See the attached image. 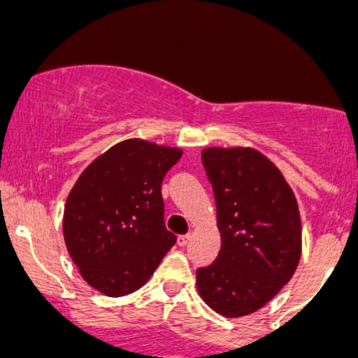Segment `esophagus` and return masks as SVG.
Listing matches in <instances>:
<instances>
[{"label":"esophagus","instance_id":"1","mask_svg":"<svg viewBox=\"0 0 358 358\" xmlns=\"http://www.w3.org/2000/svg\"><path fill=\"white\" fill-rule=\"evenodd\" d=\"M188 239H190V236H188V234H183V236L176 237V244H178V245H187Z\"/></svg>","mask_w":358,"mask_h":358}]
</instances>
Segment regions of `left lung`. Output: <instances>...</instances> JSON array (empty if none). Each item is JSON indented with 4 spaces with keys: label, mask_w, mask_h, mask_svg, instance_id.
Masks as SVG:
<instances>
[{
    "label": "left lung",
    "mask_w": 358,
    "mask_h": 358,
    "mask_svg": "<svg viewBox=\"0 0 358 358\" xmlns=\"http://www.w3.org/2000/svg\"><path fill=\"white\" fill-rule=\"evenodd\" d=\"M202 162L217 203L220 252L196 269L205 305L227 318L261 310L301 257L298 202L279 168L256 148L208 146Z\"/></svg>",
    "instance_id": "1"
}]
</instances>
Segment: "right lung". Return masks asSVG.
I'll return each instance as SVG.
<instances>
[{
  "mask_svg": "<svg viewBox=\"0 0 358 358\" xmlns=\"http://www.w3.org/2000/svg\"><path fill=\"white\" fill-rule=\"evenodd\" d=\"M183 150L129 138L85 166L64 207L65 248L106 296L134 293L176 242L163 220L162 182Z\"/></svg>",
  "mask_w": 358,
  "mask_h": 358,
  "instance_id": "add662e5",
  "label": "right lung"
}]
</instances>
